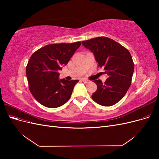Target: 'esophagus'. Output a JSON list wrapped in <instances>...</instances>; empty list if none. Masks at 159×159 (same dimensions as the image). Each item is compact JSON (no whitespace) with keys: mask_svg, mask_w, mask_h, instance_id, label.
I'll list each match as a JSON object with an SVG mask.
<instances>
[{"mask_svg":"<svg viewBox=\"0 0 159 159\" xmlns=\"http://www.w3.org/2000/svg\"><path fill=\"white\" fill-rule=\"evenodd\" d=\"M81 80H82L83 82H84L85 84H88V83H89V81L88 80H86V79H82Z\"/></svg>","mask_w":159,"mask_h":159,"instance_id":"1","label":"esophagus"}]
</instances>
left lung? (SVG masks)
I'll return each instance as SVG.
<instances>
[{
    "mask_svg": "<svg viewBox=\"0 0 159 159\" xmlns=\"http://www.w3.org/2000/svg\"><path fill=\"white\" fill-rule=\"evenodd\" d=\"M82 44L93 53L98 66L103 68L109 77L102 83L95 80L98 89L91 95L103 106H111L126 94L131 84L134 63L129 50L118 42L107 37H97L82 41Z\"/></svg>",
    "mask_w": 159,
    "mask_h": 159,
    "instance_id": "1",
    "label": "left lung"
}]
</instances>
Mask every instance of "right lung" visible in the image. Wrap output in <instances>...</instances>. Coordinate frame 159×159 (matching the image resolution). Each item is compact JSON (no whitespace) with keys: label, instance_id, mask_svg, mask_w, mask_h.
I'll list each match as a JSON object with an SVG mask.
<instances>
[{"label":"right lung","instance_id":"obj_1","mask_svg":"<svg viewBox=\"0 0 159 159\" xmlns=\"http://www.w3.org/2000/svg\"><path fill=\"white\" fill-rule=\"evenodd\" d=\"M80 45L81 42L48 44L31 56L26 73L29 89L38 102L46 107L56 108L70 99L79 80H59V71Z\"/></svg>","mask_w":159,"mask_h":159}]
</instances>
